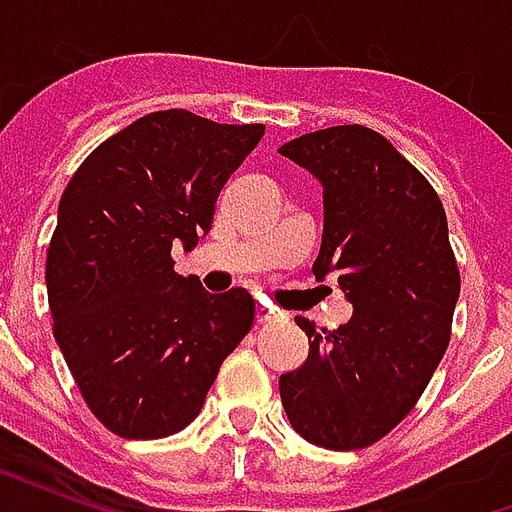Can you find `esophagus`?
<instances>
[{"mask_svg": "<svg viewBox=\"0 0 512 512\" xmlns=\"http://www.w3.org/2000/svg\"><path fill=\"white\" fill-rule=\"evenodd\" d=\"M279 321V312L274 307H268V304H260L257 307V323H277Z\"/></svg>", "mask_w": 512, "mask_h": 512, "instance_id": "esophagus-1", "label": "esophagus"}]
</instances>
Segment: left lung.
Segmentation results:
<instances>
[{"label":"left lung","mask_w":512,"mask_h":512,"mask_svg":"<svg viewBox=\"0 0 512 512\" xmlns=\"http://www.w3.org/2000/svg\"><path fill=\"white\" fill-rule=\"evenodd\" d=\"M323 183L315 277L337 274L354 304L340 329L310 337L307 362L279 378L293 430L318 447L376 444L417 406L450 345L461 271L428 178L365 126L312 131L279 147Z\"/></svg>","instance_id":"1"}]
</instances>
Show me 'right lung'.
<instances>
[{
  "label": "right lung",
  "instance_id": "1",
  "mask_svg": "<svg viewBox=\"0 0 512 512\" xmlns=\"http://www.w3.org/2000/svg\"><path fill=\"white\" fill-rule=\"evenodd\" d=\"M263 123L186 109L139 117L84 158L46 249L54 340L84 403L123 439H164L200 414L255 321L249 290L175 274L172 244L211 230L216 197Z\"/></svg>",
  "mask_w": 512,
  "mask_h": 512
}]
</instances>
